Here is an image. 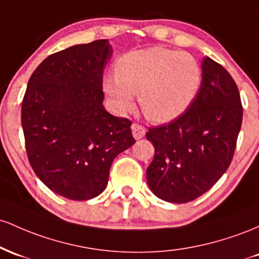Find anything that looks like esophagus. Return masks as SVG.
Instances as JSON below:
<instances>
[{"instance_id": "34e87169", "label": "esophagus", "mask_w": 259, "mask_h": 259, "mask_svg": "<svg viewBox=\"0 0 259 259\" xmlns=\"http://www.w3.org/2000/svg\"><path fill=\"white\" fill-rule=\"evenodd\" d=\"M131 128H132V135L133 137H135L136 139H141L144 137L145 135V128L142 124L139 123H133L132 126H131Z\"/></svg>"}]
</instances>
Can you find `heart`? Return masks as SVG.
Masks as SVG:
<instances>
[{"instance_id": "1", "label": "heart", "mask_w": 259, "mask_h": 259, "mask_svg": "<svg viewBox=\"0 0 259 259\" xmlns=\"http://www.w3.org/2000/svg\"><path fill=\"white\" fill-rule=\"evenodd\" d=\"M202 84V68L187 52L154 48L131 51L117 60L115 74H105L103 88L118 112L135 106L138 94L144 115L168 122L192 104Z\"/></svg>"}]
</instances>
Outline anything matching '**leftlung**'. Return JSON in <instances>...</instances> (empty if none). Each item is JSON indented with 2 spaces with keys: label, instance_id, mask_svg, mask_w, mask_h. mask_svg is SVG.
<instances>
[{
  "label": "left lung",
  "instance_id": "8db88e82",
  "mask_svg": "<svg viewBox=\"0 0 259 259\" xmlns=\"http://www.w3.org/2000/svg\"><path fill=\"white\" fill-rule=\"evenodd\" d=\"M242 123L236 83L210 57L202 62V84L182 115L149 128L155 148L147 168L152 192L170 203H187L210 190L230 166Z\"/></svg>",
  "mask_w": 259,
  "mask_h": 259
}]
</instances>
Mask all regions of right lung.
Instances as JSON below:
<instances>
[{
    "mask_svg": "<svg viewBox=\"0 0 259 259\" xmlns=\"http://www.w3.org/2000/svg\"><path fill=\"white\" fill-rule=\"evenodd\" d=\"M112 48L107 40L74 45L36 67L22 103L28 159L51 191L72 200L106 188L118 154L135 144L132 122L103 105V73Z\"/></svg>",
    "mask_w": 259,
    "mask_h": 259,
    "instance_id": "obj_1",
    "label": "right lung"
}]
</instances>
